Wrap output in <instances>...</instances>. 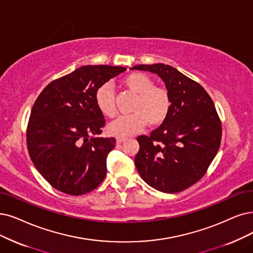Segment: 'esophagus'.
<instances>
[{
  "mask_svg": "<svg viewBox=\"0 0 253 253\" xmlns=\"http://www.w3.org/2000/svg\"><path fill=\"white\" fill-rule=\"evenodd\" d=\"M127 140V138H126V137H116V142L117 143H121V142H125V141H126Z\"/></svg>",
  "mask_w": 253,
  "mask_h": 253,
  "instance_id": "obj_1",
  "label": "esophagus"
}]
</instances>
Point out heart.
Listing matches in <instances>:
<instances>
[{
    "label": "heart",
    "instance_id": "1",
    "mask_svg": "<svg viewBox=\"0 0 253 253\" xmlns=\"http://www.w3.org/2000/svg\"><path fill=\"white\" fill-rule=\"evenodd\" d=\"M128 90L137 94L132 114L120 115L108 125V132L118 137H127L138 133L147 124L159 126L167 119L171 110V96L165 87L155 86L154 80L142 73H133L121 81ZM96 108L104 116L112 117L116 113L113 87L109 83L100 85L94 93Z\"/></svg>",
    "mask_w": 253,
    "mask_h": 253
}]
</instances>
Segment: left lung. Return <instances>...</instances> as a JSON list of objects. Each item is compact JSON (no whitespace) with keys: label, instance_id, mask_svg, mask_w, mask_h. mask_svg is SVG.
<instances>
[{"label":"left lung","instance_id":"obj_1","mask_svg":"<svg viewBox=\"0 0 253 253\" xmlns=\"http://www.w3.org/2000/svg\"><path fill=\"white\" fill-rule=\"evenodd\" d=\"M130 69L157 74L171 96L167 119L149 136L137 138L135 165L146 184L177 193L205 175L221 143L222 127L211 96L195 81L163 63Z\"/></svg>","mask_w":253,"mask_h":253}]
</instances>
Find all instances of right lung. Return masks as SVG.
<instances>
[{
    "label": "right lung",
    "mask_w": 253,
    "mask_h": 253,
    "mask_svg": "<svg viewBox=\"0 0 253 253\" xmlns=\"http://www.w3.org/2000/svg\"><path fill=\"white\" fill-rule=\"evenodd\" d=\"M126 68L85 65L50 82L35 100L27 146L38 172L68 195L91 192L104 180L114 138H103L106 124L94 102L96 89Z\"/></svg>",
    "instance_id": "obj_1"
}]
</instances>
